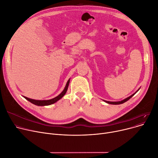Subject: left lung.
Here are the masks:
<instances>
[{"label": "left lung", "instance_id": "left-lung-1", "mask_svg": "<svg viewBox=\"0 0 158 158\" xmlns=\"http://www.w3.org/2000/svg\"><path fill=\"white\" fill-rule=\"evenodd\" d=\"M135 94H136V93H135ZM135 94H132V95H131L130 97H129L125 98V99H124V100H123V101H119V102H110V101H105L106 102H107V103L110 104H123V103H124V102H126V101H127L128 100H129V99H130L132 96H133Z\"/></svg>", "mask_w": 158, "mask_h": 158}]
</instances>
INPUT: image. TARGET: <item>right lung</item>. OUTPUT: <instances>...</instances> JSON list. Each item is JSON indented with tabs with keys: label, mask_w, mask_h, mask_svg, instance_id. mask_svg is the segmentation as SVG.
I'll return each mask as SVG.
<instances>
[{
	"label": "right lung",
	"mask_w": 158,
	"mask_h": 158,
	"mask_svg": "<svg viewBox=\"0 0 158 158\" xmlns=\"http://www.w3.org/2000/svg\"><path fill=\"white\" fill-rule=\"evenodd\" d=\"M69 82H70V79L68 81L67 83H66V86L64 88V89H63V92L58 95L56 97L54 98H52V99H50V100H46V101H38V100H34V99H31V98H27L26 97H24V98L27 99V101H29L30 102L34 104L36 106H48V105H51V104H52L55 102H56L57 101H59L60 98H61L64 95V94H66V91H67V89H68V87H69Z\"/></svg>",
	"instance_id": "right-lung-1"
}]
</instances>
